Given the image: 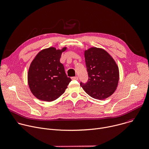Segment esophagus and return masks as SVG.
I'll return each mask as SVG.
<instances>
[{
    "instance_id": "34e87169",
    "label": "esophagus",
    "mask_w": 149,
    "mask_h": 149,
    "mask_svg": "<svg viewBox=\"0 0 149 149\" xmlns=\"http://www.w3.org/2000/svg\"><path fill=\"white\" fill-rule=\"evenodd\" d=\"M71 79H74V80H78V77H72Z\"/></svg>"
}]
</instances>
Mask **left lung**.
Listing matches in <instances>:
<instances>
[{
    "label": "left lung",
    "mask_w": 149,
    "mask_h": 149,
    "mask_svg": "<svg viewBox=\"0 0 149 149\" xmlns=\"http://www.w3.org/2000/svg\"><path fill=\"white\" fill-rule=\"evenodd\" d=\"M84 57L89 78L86 84L81 82V86L93 98H107L117 90L119 81V69L115 60L105 50L97 47L85 50Z\"/></svg>",
    "instance_id": "left-lung-1"
}]
</instances>
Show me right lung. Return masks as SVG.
<instances>
[{"label":"right lung","mask_w":149,"mask_h":149,"mask_svg":"<svg viewBox=\"0 0 149 149\" xmlns=\"http://www.w3.org/2000/svg\"><path fill=\"white\" fill-rule=\"evenodd\" d=\"M67 47H49L41 50L32 60L28 72V83L32 94L38 100L51 102L62 95L71 81L60 62Z\"/></svg>","instance_id":"1"}]
</instances>
